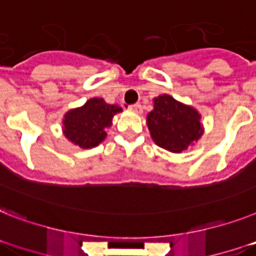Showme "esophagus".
I'll return each mask as SVG.
<instances>
[{"instance_id":"obj_1","label":"esophagus","mask_w":256,"mask_h":256,"mask_svg":"<svg viewBox=\"0 0 256 256\" xmlns=\"http://www.w3.org/2000/svg\"><path fill=\"white\" fill-rule=\"evenodd\" d=\"M128 110H130V112H134V113L136 114H140L142 113V106H140L139 104H134V105H130V106H128Z\"/></svg>"}]
</instances>
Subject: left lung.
I'll list each match as a JSON object with an SVG mask.
<instances>
[{
  "mask_svg": "<svg viewBox=\"0 0 256 256\" xmlns=\"http://www.w3.org/2000/svg\"><path fill=\"white\" fill-rule=\"evenodd\" d=\"M147 126L155 144L174 154L188 150L204 134L198 110L170 94L154 98V109L147 114Z\"/></svg>",
  "mask_w": 256,
  "mask_h": 256,
  "instance_id": "1",
  "label": "left lung"
}]
</instances>
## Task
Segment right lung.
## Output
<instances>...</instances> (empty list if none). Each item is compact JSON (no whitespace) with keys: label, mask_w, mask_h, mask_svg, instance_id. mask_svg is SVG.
I'll return each mask as SVG.
<instances>
[{"label":"right lung","mask_w":256,"mask_h":256,"mask_svg":"<svg viewBox=\"0 0 256 256\" xmlns=\"http://www.w3.org/2000/svg\"><path fill=\"white\" fill-rule=\"evenodd\" d=\"M121 112V106L106 104L104 98H89L82 106L64 114V136L80 148H93L106 138V130L113 124V117Z\"/></svg>","instance_id":"add662e5"}]
</instances>
